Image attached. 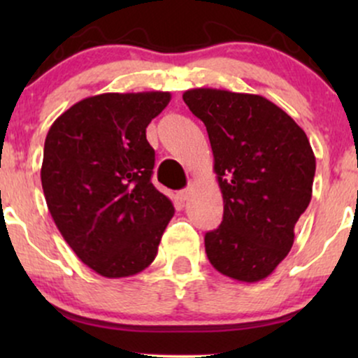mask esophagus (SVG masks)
I'll return each mask as SVG.
<instances>
[{
    "instance_id": "obj_1",
    "label": "esophagus",
    "mask_w": 358,
    "mask_h": 358,
    "mask_svg": "<svg viewBox=\"0 0 358 358\" xmlns=\"http://www.w3.org/2000/svg\"><path fill=\"white\" fill-rule=\"evenodd\" d=\"M190 193H192V188H190V187H188V188H183V190H180V192H178V199L182 200V202H185V200L190 199Z\"/></svg>"
}]
</instances>
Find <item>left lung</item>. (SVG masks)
Segmentation results:
<instances>
[{"mask_svg":"<svg viewBox=\"0 0 358 358\" xmlns=\"http://www.w3.org/2000/svg\"><path fill=\"white\" fill-rule=\"evenodd\" d=\"M185 104L207 127L224 219L205 234L208 261L242 282L268 278L287 256L310 205L315 155L305 131L257 94L200 87Z\"/></svg>","mask_w":358,"mask_h":358,"instance_id":"left-lung-1","label":"left lung"}]
</instances>
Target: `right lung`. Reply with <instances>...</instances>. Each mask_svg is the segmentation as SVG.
I'll list each match as a JSON object with an SVG mask.
<instances>
[{"instance_id": "obj_1", "label": "right lung", "mask_w": 358, "mask_h": 358, "mask_svg": "<svg viewBox=\"0 0 358 358\" xmlns=\"http://www.w3.org/2000/svg\"><path fill=\"white\" fill-rule=\"evenodd\" d=\"M170 92L85 97L45 138L42 188L57 229L77 257L104 278L141 273L175 208L151 183L155 150L146 127Z\"/></svg>"}]
</instances>
